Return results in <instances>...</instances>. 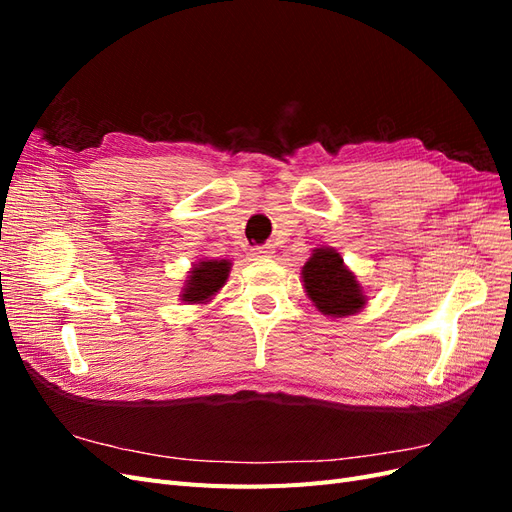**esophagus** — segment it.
I'll list each match as a JSON object with an SVG mask.
<instances>
[{"label":"esophagus","instance_id":"34e87169","mask_svg":"<svg viewBox=\"0 0 512 512\" xmlns=\"http://www.w3.org/2000/svg\"><path fill=\"white\" fill-rule=\"evenodd\" d=\"M273 254H275L273 245H258L256 250H254V256H256V258H271Z\"/></svg>","mask_w":512,"mask_h":512}]
</instances>
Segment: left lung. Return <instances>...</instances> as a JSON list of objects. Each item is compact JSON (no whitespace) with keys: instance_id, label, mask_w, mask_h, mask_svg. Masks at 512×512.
I'll use <instances>...</instances> for the list:
<instances>
[{"instance_id":"8db88e82","label":"left lung","mask_w":512,"mask_h":512,"mask_svg":"<svg viewBox=\"0 0 512 512\" xmlns=\"http://www.w3.org/2000/svg\"><path fill=\"white\" fill-rule=\"evenodd\" d=\"M307 297L324 316L344 318L363 309L367 297L356 275L333 247H316L301 269Z\"/></svg>"}]
</instances>
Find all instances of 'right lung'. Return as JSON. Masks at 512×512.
Segmentation results:
<instances>
[{
	"instance_id": "obj_1",
	"label": "right lung",
	"mask_w": 512,
	"mask_h": 512,
	"mask_svg": "<svg viewBox=\"0 0 512 512\" xmlns=\"http://www.w3.org/2000/svg\"><path fill=\"white\" fill-rule=\"evenodd\" d=\"M230 260H200L192 267L188 280L181 290V301L185 303H205L218 292L230 273Z\"/></svg>"
}]
</instances>
